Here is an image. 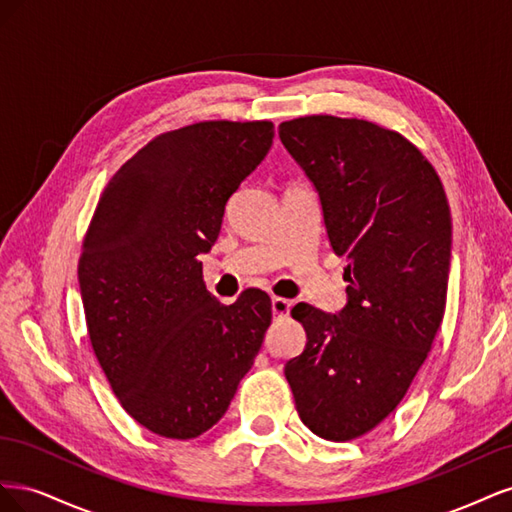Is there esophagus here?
Returning <instances> with one entry per match:
<instances>
[{"instance_id": "34e87169", "label": "esophagus", "mask_w": 512, "mask_h": 512, "mask_svg": "<svg viewBox=\"0 0 512 512\" xmlns=\"http://www.w3.org/2000/svg\"><path fill=\"white\" fill-rule=\"evenodd\" d=\"M290 307H292V301H288L284 297H273L271 299V309H273L275 316H288Z\"/></svg>"}]
</instances>
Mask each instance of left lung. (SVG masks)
I'll return each instance as SVG.
<instances>
[{
	"instance_id": "8db88e82",
	"label": "left lung",
	"mask_w": 512,
	"mask_h": 512,
	"mask_svg": "<svg viewBox=\"0 0 512 512\" xmlns=\"http://www.w3.org/2000/svg\"><path fill=\"white\" fill-rule=\"evenodd\" d=\"M277 132L318 192L333 252L348 260L337 314L292 307L307 344L284 374L301 421L346 442L397 408L427 359L446 305L451 209L436 170L393 130L312 115Z\"/></svg>"
}]
</instances>
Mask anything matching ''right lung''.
<instances>
[{
	"mask_svg": "<svg viewBox=\"0 0 512 512\" xmlns=\"http://www.w3.org/2000/svg\"><path fill=\"white\" fill-rule=\"evenodd\" d=\"M273 136L271 121L160 134L108 181L89 224L79 286L91 346L123 410L158 436L218 423L271 324L267 292L215 301L198 256Z\"/></svg>",
	"mask_w": 512,
	"mask_h": 512,
	"instance_id": "obj_1",
	"label": "right lung"
}]
</instances>
